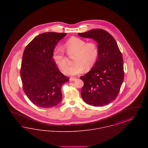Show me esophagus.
<instances>
[{"label": "esophagus", "instance_id": "obj_1", "mask_svg": "<svg viewBox=\"0 0 148 148\" xmlns=\"http://www.w3.org/2000/svg\"><path fill=\"white\" fill-rule=\"evenodd\" d=\"M76 79H77V78L75 77H70V79H69L70 81H75Z\"/></svg>", "mask_w": 148, "mask_h": 148}]
</instances>
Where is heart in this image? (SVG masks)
<instances>
[{
	"instance_id": "heart-1",
	"label": "heart",
	"mask_w": 148,
	"mask_h": 148,
	"mask_svg": "<svg viewBox=\"0 0 148 148\" xmlns=\"http://www.w3.org/2000/svg\"><path fill=\"white\" fill-rule=\"evenodd\" d=\"M63 48L69 54L75 53L71 65L66 66L63 70L68 75H77L82 73L85 68L88 70L95 64L99 56L98 47L94 42L86 41L77 37L73 36L64 42ZM53 58L56 65L63 69L66 64L64 50L61 47L56 48L53 54Z\"/></svg>"
}]
</instances>
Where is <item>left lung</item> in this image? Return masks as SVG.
Wrapping results in <instances>:
<instances>
[{"label":"left lung","instance_id":"8db88e82","mask_svg":"<svg viewBox=\"0 0 148 148\" xmlns=\"http://www.w3.org/2000/svg\"><path fill=\"white\" fill-rule=\"evenodd\" d=\"M98 42L99 56L92 69L80 77L84 82L81 95L90 106L109 104L117 97L124 80L122 54L113 36L102 29H92L78 33Z\"/></svg>","mask_w":148,"mask_h":148}]
</instances>
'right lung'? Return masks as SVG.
I'll list each match as a JSON object with an SVG mask.
<instances>
[{
	"label": "right lung",
	"mask_w": 148,
	"mask_h": 148,
	"mask_svg": "<svg viewBox=\"0 0 148 148\" xmlns=\"http://www.w3.org/2000/svg\"><path fill=\"white\" fill-rule=\"evenodd\" d=\"M66 33H44L34 38L25 47L21 68L23 90L35 105L49 108L62 99V85L69 81L53 59L58 42Z\"/></svg>",
	"instance_id": "right-lung-1"
}]
</instances>
